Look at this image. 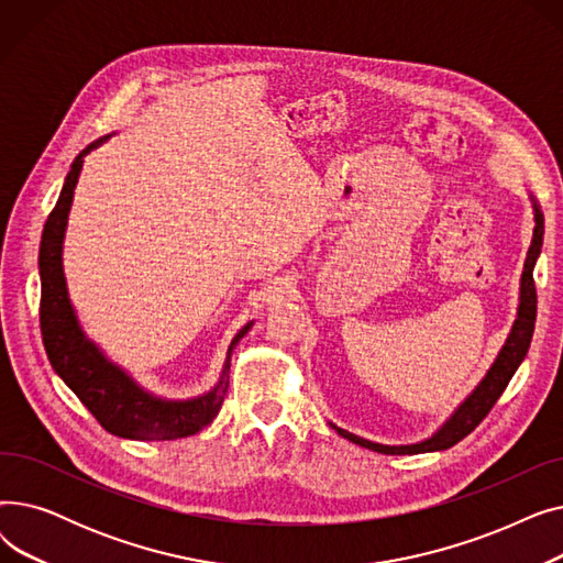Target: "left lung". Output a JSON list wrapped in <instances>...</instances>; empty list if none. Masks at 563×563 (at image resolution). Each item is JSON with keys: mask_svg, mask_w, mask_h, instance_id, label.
I'll list each match as a JSON object with an SVG mask.
<instances>
[{"mask_svg": "<svg viewBox=\"0 0 563 563\" xmlns=\"http://www.w3.org/2000/svg\"><path fill=\"white\" fill-rule=\"evenodd\" d=\"M531 200V210H534V234H531V246L525 257L522 266V276H520V299H518V312L516 321L511 327V333L505 342V346L499 349L495 363L486 372V376L479 380V386L472 390L459 408L452 412V416L442 422V427L431 433L429 438L412 442V445H380V442H372L367 438H361L356 433H349L346 429H340L338 424L329 422L342 438L356 442V445L378 452V454H424V452H442L454 448L459 440H463L470 431H475V427L488 416L499 395L505 393L509 386L511 376L520 367V363L527 356V349L531 342V335H534V323H537V287H534V266L541 255L543 246V212L537 198L529 194Z\"/></svg>", "mask_w": 563, "mask_h": 563, "instance_id": "obj_1", "label": "left lung"}]
</instances>
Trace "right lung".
Listing matches in <instances>:
<instances>
[{"instance_id": "1", "label": "right lung", "mask_w": 563, "mask_h": 563, "mask_svg": "<svg viewBox=\"0 0 563 563\" xmlns=\"http://www.w3.org/2000/svg\"><path fill=\"white\" fill-rule=\"evenodd\" d=\"M109 136L113 134L100 136L75 157L64 189L43 228L38 253L43 344L52 369L64 378L66 386L109 433L130 440L187 438L212 424L219 416L228 393L230 356L234 346L251 331L253 321L232 338L217 386L191 399H166L145 390L121 365L111 363L93 340L86 338L68 294L64 274V240L84 157Z\"/></svg>"}]
</instances>
